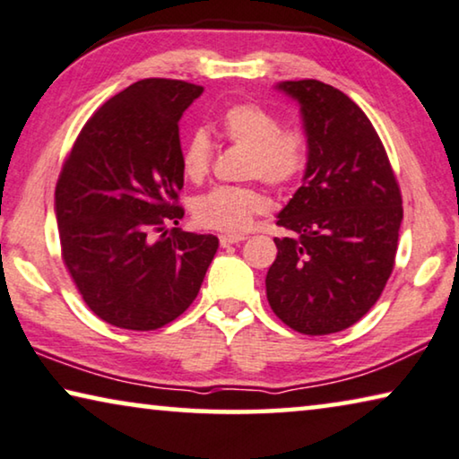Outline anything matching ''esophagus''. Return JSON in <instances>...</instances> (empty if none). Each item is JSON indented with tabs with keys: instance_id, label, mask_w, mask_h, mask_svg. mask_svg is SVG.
<instances>
[{
	"instance_id": "esophagus-1",
	"label": "esophagus",
	"mask_w": 459,
	"mask_h": 459,
	"mask_svg": "<svg viewBox=\"0 0 459 459\" xmlns=\"http://www.w3.org/2000/svg\"><path fill=\"white\" fill-rule=\"evenodd\" d=\"M245 241V235H221V245L222 247H230V245Z\"/></svg>"
}]
</instances>
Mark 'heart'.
<instances>
[{"label":"heart","mask_w":459,"mask_h":459,"mask_svg":"<svg viewBox=\"0 0 459 459\" xmlns=\"http://www.w3.org/2000/svg\"><path fill=\"white\" fill-rule=\"evenodd\" d=\"M221 132L235 146L247 150L241 175L262 179L273 189H289L303 177L309 162L305 135L282 127L268 108L255 102H235L224 108ZM214 143L206 129H194L183 142L181 167L187 179L202 181L212 167ZM265 210V197L253 186H218L194 200L195 221L206 229L241 232Z\"/></svg>","instance_id":"obj_1"}]
</instances>
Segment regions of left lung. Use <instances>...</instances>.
<instances>
[{"label": "left lung", "instance_id": "1", "mask_svg": "<svg viewBox=\"0 0 459 459\" xmlns=\"http://www.w3.org/2000/svg\"><path fill=\"white\" fill-rule=\"evenodd\" d=\"M297 99L309 162L278 214L295 237L273 238L265 276L272 311L307 336L357 324L377 303L395 265L404 210L392 162L357 102L319 80L278 84Z\"/></svg>", "mask_w": 459, "mask_h": 459}]
</instances>
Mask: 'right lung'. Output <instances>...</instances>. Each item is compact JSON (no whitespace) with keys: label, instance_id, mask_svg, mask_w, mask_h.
Masks as SVG:
<instances>
[{"label":"right lung","instance_id":"1","mask_svg":"<svg viewBox=\"0 0 459 459\" xmlns=\"http://www.w3.org/2000/svg\"><path fill=\"white\" fill-rule=\"evenodd\" d=\"M204 88L146 78L80 129L55 187L61 259L94 316L150 332L194 303L218 238L179 229L186 214L179 119Z\"/></svg>","mask_w":459,"mask_h":459}]
</instances>
